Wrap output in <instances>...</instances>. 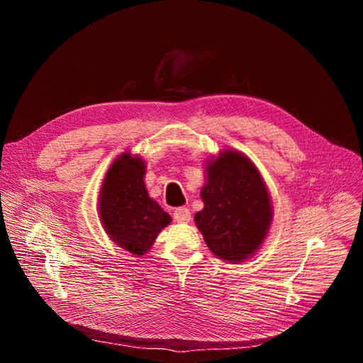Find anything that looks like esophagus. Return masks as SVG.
Here are the masks:
<instances>
[{
    "label": "esophagus",
    "instance_id": "esophagus-1",
    "mask_svg": "<svg viewBox=\"0 0 363 363\" xmlns=\"http://www.w3.org/2000/svg\"><path fill=\"white\" fill-rule=\"evenodd\" d=\"M173 218L178 221V223H189L190 218H191V213L189 208L185 206H179L173 211Z\"/></svg>",
    "mask_w": 363,
    "mask_h": 363
}]
</instances>
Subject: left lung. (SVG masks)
I'll list each match as a JSON object with an SVG mask.
<instances>
[{
	"label": "left lung",
	"instance_id": "left-lung-1",
	"mask_svg": "<svg viewBox=\"0 0 363 363\" xmlns=\"http://www.w3.org/2000/svg\"><path fill=\"white\" fill-rule=\"evenodd\" d=\"M205 203L194 216L209 250L240 262L261 247L272 221L270 196L253 162L237 150H225L206 166Z\"/></svg>",
	"mask_w": 363,
	"mask_h": 363
}]
</instances>
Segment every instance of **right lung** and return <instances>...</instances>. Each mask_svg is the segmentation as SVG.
<instances>
[{
    "label": "right lung",
    "instance_id": "obj_1",
    "mask_svg": "<svg viewBox=\"0 0 363 363\" xmlns=\"http://www.w3.org/2000/svg\"><path fill=\"white\" fill-rule=\"evenodd\" d=\"M99 216L105 232L122 249L145 255L172 218L147 196L145 162L123 154L116 160L101 189Z\"/></svg>",
    "mask_w": 363,
    "mask_h": 363
}]
</instances>
